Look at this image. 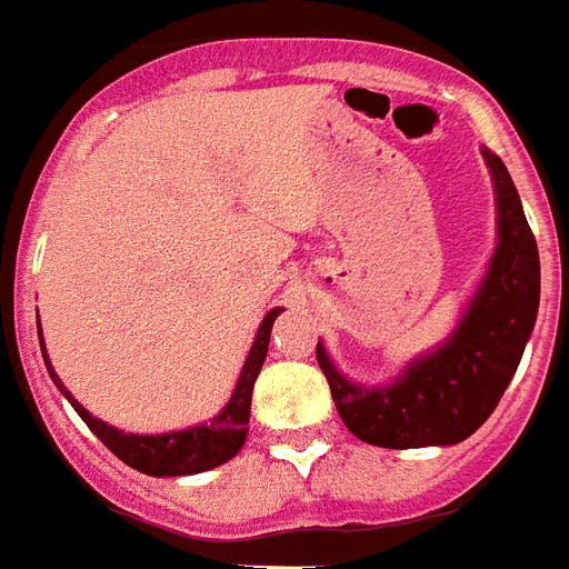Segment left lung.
Returning a JSON list of instances; mask_svg holds the SVG:
<instances>
[{"label":"left lung","instance_id":"1","mask_svg":"<svg viewBox=\"0 0 569 569\" xmlns=\"http://www.w3.org/2000/svg\"><path fill=\"white\" fill-rule=\"evenodd\" d=\"M499 199V247L488 279L447 347L413 361L385 390H363L331 367L317 343L340 420L363 443L385 449L447 447L488 420L517 372L540 299L538 243L502 158L485 149Z\"/></svg>","mask_w":569,"mask_h":569}]
</instances>
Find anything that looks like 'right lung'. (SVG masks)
I'll list each match as a JSON object with an SVG mask.
<instances>
[{
	"instance_id": "1",
	"label": "right lung",
	"mask_w": 569,
	"mask_h": 569,
	"mask_svg": "<svg viewBox=\"0 0 569 569\" xmlns=\"http://www.w3.org/2000/svg\"><path fill=\"white\" fill-rule=\"evenodd\" d=\"M281 308H272L263 317L258 338L252 343L243 372H240L238 388L234 397L229 399V406L222 408L211 420V426H193L188 431H176V435H122L108 422L90 417L84 408L70 397V390L63 388L61 379L54 376L52 363L47 358L49 376L58 388L63 390V397L70 399L72 408L79 411V417L90 426V431L102 440L104 447L111 449L113 456L126 461L134 470L147 472V476H193V472H206L211 467L226 465L229 458H234L247 440V426H249V406H252V388H256L258 372L267 358V347H270V331L272 320L279 317ZM40 349H43V335H40Z\"/></svg>"
}]
</instances>
